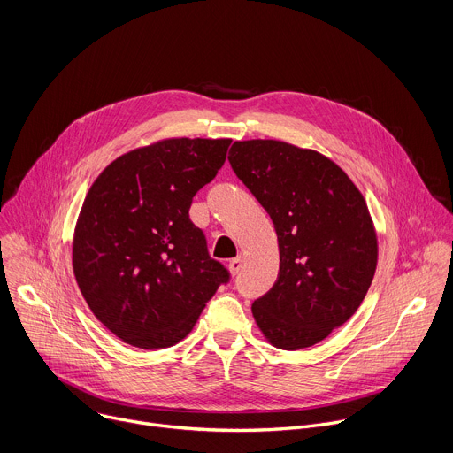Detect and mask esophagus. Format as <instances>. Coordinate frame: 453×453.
<instances>
[{
	"instance_id": "esophagus-1",
	"label": "esophagus",
	"mask_w": 453,
	"mask_h": 453,
	"mask_svg": "<svg viewBox=\"0 0 453 453\" xmlns=\"http://www.w3.org/2000/svg\"><path fill=\"white\" fill-rule=\"evenodd\" d=\"M242 267H243V257L242 256H236V257H233V260L229 262L231 274H238L242 271Z\"/></svg>"
}]
</instances>
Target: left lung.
Here are the masks:
<instances>
[{
    "mask_svg": "<svg viewBox=\"0 0 453 453\" xmlns=\"http://www.w3.org/2000/svg\"><path fill=\"white\" fill-rule=\"evenodd\" d=\"M227 159L278 234L280 273L252 303L256 325L276 348H310L342 326L371 287L378 245L367 204L315 150L250 140L234 142Z\"/></svg>",
    "mask_w": 453,
    "mask_h": 453,
    "instance_id": "1",
    "label": "left lung"
}]
</instances>
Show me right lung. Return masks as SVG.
I'll list each match as a JSON object with an SVG mask.
<instances>
[{"mask_svg": "<svg viewBox=\"0 0 453 453\" xmlns=\"http://www.w3.org/2000/svg\"><path fill=\"white\" fill-rule=\"evenodd\" d=\"M231 140L175 138L112 161L93 182L73 238L79 288L102 325L142 349L182 341L229 271L189 220Z\"/></svg>", "mask_w": 453, "mask_h": 453, "instance_id": "right-lung-1", "label": "right lung"}]
</instances>
